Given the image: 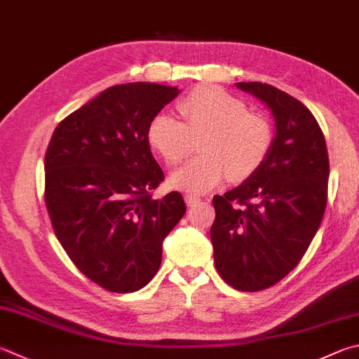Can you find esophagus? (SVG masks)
<instances>
[{
    "label": "esophagus",
    "mask_w": 359,
    "mask_h": 359,
    "mask_svg": "<svg viewBox=\"0 0 359 359\" xmlns=\"http://www.w3.org/2000/svg\"><path fill=\"white\" fill-rule=\"evenodd\" d=\"M185 202H187V205H196L198 202H201V198H198V196H193V194H187L185 196Z\"/></svg>",
    "instance_id": "1"
}]
</instances>
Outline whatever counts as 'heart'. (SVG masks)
Listing matches in <instances>:
<instances>
[{
  "label": "heart",
  "instance_id": "b5f03b06",
  "mask_svg": "<svg viewBox=\"0 0 359 359\" xmlns=\"http://www.w3.org/2000/svg\"><path fill=\"white\" fill-rule=\"evenodd\" d=\"M184 123L171 114H155L147 126L149 146L169 166L184 161L193 151L201 155L172 174V185L204 193L231 182L250 179L264 165L273 146V130L264 116L250 113L243 100L215 84L193 88L177 102Z\"/></svg>",
  "mask_w": 359,
  "mask_h": 359
}]
</instances>
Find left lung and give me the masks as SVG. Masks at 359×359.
Here are the masks:
<instances>
[{"instance_id": "obj_1", "label": "left lung", "mask_w": 359, "mask_h": 359, "mask_svg": "<svg viewBox=\"0 0 359 359\" xmlns=\"http://www.w3.org/2000/svg\"><path fill=\"white\" fill-rule=\"evenodd\" d=\"M271 109L276 136L245 184L213 198L210 229L219 276L242 292L269 289L295 269L322 223L328 199L327 142L295 97L265 83H237Z\"/></svg>"}]
</instances>
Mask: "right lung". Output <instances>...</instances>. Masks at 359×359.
I'll return each instance as SVG.
<instances>
[{
    "label": "right lung",
    "instance_id": "right-lung-1",
    "mask_svg": "<svg viewBox=\"0 0 359 359\" xmlns=\"http://www.w3.org/2000/svg\"><path fill=\"white\" fill-rule=\"evenodd\" d=\"M177 88L128 83L103 90L60 122L45 152V205L72 262L105 290L128 293L157 275L163 240L187 212L163 180L147 126Z\"/></svg>",
    "mask_w": 359,
    "mask_h": 359
}]
</instances>
